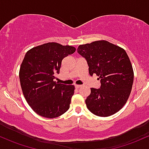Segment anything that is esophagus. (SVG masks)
Wrapping results in <instances>:
<instances>
[{
    "label": "esophagus",
    "mask_w": 149,
    "mask_h": 149,
    "mask_svg": "<svg viewBox=\"0 0 149 149\" xmlns=\"http://www.w3.org/2000/svg\"><path fill=\"white\" fill-rule=\"evenodd\" d=\"M75 87H76V89H78V88H80L81 87V85H75Z\"/></svg>",
    "instance_id": "34e87169"
}]
</instances>
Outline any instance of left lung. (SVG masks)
I'll list each match as a JSON object with an SVG mask.
<instances>
[{
	"label": "left lung",
	"instance_id": "8db88e82",
	"mask_svg": "<svg viewBox=\"0 0 149 149\" xmlns=\"http://www.w3.org/2000/svg\"><path fill=\"white\" fill-rule=\"evenodd\" d=\"M78 53L86 58L89 74L100 79V88H91L86 100L90 112L109 117L120 110L128 100L134 81V71L127 52L105 40L78 46Z\"/></svg>",
	"mask_w": 149,
	"mask_h": 149
}]
</instances>
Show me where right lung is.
<instances>
[{
	"label": "right lung",
	"mask_w": 149,
	"mask_h": 149,
	"mask_svg": "<svg viewBox=\"0 0 149 149\" xmlns=\"http://www.w3.org/2000/svg\"><path fill=\"white\" fill-rule=\"evenodd\" d=\"M76 49L56 42H48L27 51L19 71V81L26 101L34 112L42 117L55 118L70 107L75 86L58 83L64 57Z\"/></svg>",
	"instance_id": "add662e5"
}]
</instances>
